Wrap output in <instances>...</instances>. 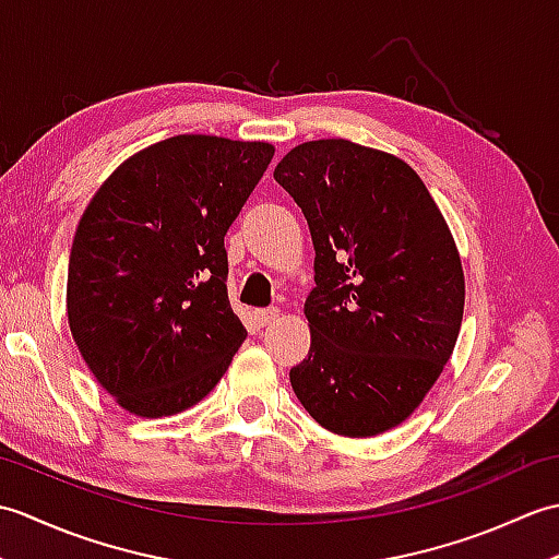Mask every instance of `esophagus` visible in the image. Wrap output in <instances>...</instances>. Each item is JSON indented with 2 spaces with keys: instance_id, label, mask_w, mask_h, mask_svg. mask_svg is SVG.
<instances>
[{
  "instance_id": "obj_1",
  "label": "esophagus",
  "mask_w": 559,
  "mask_h": 559,
  "mask_svg": "<svg viewBox=\"0 0 559 559\" xmlns=\"http://www.w3.org/2000/svg\"><path fill=\"white\" fill-rule=\"evenodd\" d=\"M278 317H281V310H276V307H271V310H257L254 312V322L259 326H269L271 322H276Z\"/></svg>"
}]
</instances>
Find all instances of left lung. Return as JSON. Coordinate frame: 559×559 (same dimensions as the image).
<instances>
[{
	"label": "left lung",
	"mask_w": 559,
	"mask_h": 559,
	"mask_svg": "<svg viewBox=\"0 0 559 559\" xmlns=\"http://www.w3.org/2000/svg\"><path fill=\"white\" fill-rule=\"evenodd\" d=\"M305 213L314 283L310 355L290 370L305 411L341 437L408 420L454 353L466 281L442 211L394 153L317 139L273 170Z\"/></svg>",
	"instance_id": "obj_1"
}]
</instances>
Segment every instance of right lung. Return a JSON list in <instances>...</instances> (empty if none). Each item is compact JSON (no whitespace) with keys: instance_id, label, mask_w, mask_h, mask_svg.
<instances>
[{"instance_id":"add662e5","label":"right lung","mask_w":559,"mask_h":559,"mask_svg":"<svg viewBox=\"0 0 559 559\" xmlns=\"http://www.w3.org/2000/svg\"><path fill=\"white\" fill-rule=\"evenodd\" d=\"M273 151L213 134L163 139L117 165L83 211L67 319L88 370L127 413L197 406L247 338L228 300L223 237Z\"/></svg>"}]
</instances>
